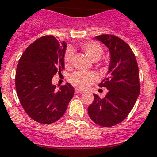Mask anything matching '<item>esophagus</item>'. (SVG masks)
Wrapping results in <instances>:
<instances>
[{"label": "esophagus", "mask_w": 157, "mask_h": 157, "mask_svg": "<svg viewBox=\"0 0 157 157\" xmlns=\"http://www.w3.org/2000/svg\"><path fill=\"white\" fill-rule=\"evenodd\" d=\"M75 93H76V94H83L84 91H82V90H78V89H76V90H75Z\"/></svg>", "instance_id": "1"}]
</instances>
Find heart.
<instances>
[{"label": "heart", "mask_w": 157, "mask_h": 157, "mask_svg": "<svg viewBox=\"0 0 157 157\" xmlns=\"http://www.w3.org/2000/svg\"><path fill=\"white\" fill-rule=\"evenodd\" d=\"M81 49L85 54L93 61L100 59L103 55V48L98 43L94 41L86 42L81 45ZM72 56V50L67 48L63 56V63L66 67H69ZM98 75L94 72H74L69 77V81L75 87L85 90L94 83L98 81Z\"/></svg>", "instance_id": "obj_1"}]
</instances>
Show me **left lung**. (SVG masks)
Listing matches in <instances>:
<instances>
[{"label": "left lung", "mask_w": 157, "mask_h": 157, "mask_svg": "<svg viewBox=\"0 0 157 157\" xmlns=\"http://www.w3.org/2000/svg\"><path fill=\"white\" fill-rule=\"evenodd\" d=\"M96 39L110 52L109 76L99 86L107 88L105 98L94 94V100L88 107L90 118L101 127H112L127 118L140 91L139 67L132 48L113 34H101Z\"/></svg>", "instance_id": "8db88e82"}]
</instances>
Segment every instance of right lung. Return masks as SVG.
<instances>
[{
  "instance_id": "add662e5",
  "label": "right lung",
  "mask_w": 157,
  "mask_h": 157,
  "mask_svg": "<svg viewBox=\"0 0 157 157\" xmlns=\"http://www.w3.org/2000/svg\"><path fill=\"white\" fill-rule=\"evenodd\" d=\"M66 43L52 35L36 39L19 59L15 86L19 101L26 114L35 122L52 124L64 114L74 94L67 83L56 91L52 80L64 69Z\"/></svg>"
}]
</instances>
